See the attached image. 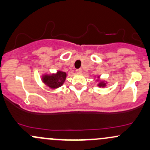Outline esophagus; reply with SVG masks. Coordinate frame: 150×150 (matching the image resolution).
<instances>
[{"mask_svg":"<svg viewBox=\"0 0 150 150\" xmlns=\"http://www.w3.org/2000/svg\"><path fill=\"white\" fill-rule=\"evenodd\" d=\"M82 72H83V70H82V69H77L76 70V72L78 74L82 73Z\"/></svg>","mask_w":150,"mask_h":150,"instance_id":"esophagus-1","label":"esophagus"}]
</instances>
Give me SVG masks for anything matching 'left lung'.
Masks as SVG:
<instances>
[{
  "label": "left lung",
  "instance_id": "left-lung-1",
  "mask_svg": "<svg viewBox=\"0 0 150 150\" xmlns=\"http://www.w3.org/2000/svg\"><path fill=\"white\" fill-rule=\"evenodd\" d=\"M98 78H100V76H98ZM98 81H99V83H98V86L103 87V88H104V87L106 86V83H105V81H103V80L101 81V80H98Z\"/></svg>",
  "mask_w": 150,
  "mask_h": 150
}]
</instances>
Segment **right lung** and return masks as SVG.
Returning a JSON list of instances; mask_svg holds the SVG:
<instances>
[{"label": "right lung", "mask_w": 150, "mask_h": 150, "mask_svg": "<svg viewBox=\"0 0 150 150\" xmlns=\"http://www.w3.org/2000/svg\"><path fill=\"white\" fill-rule=\"evenodd\" d=\"M67 74L65 72L57 71L55 74L42 75V82L50 88L56 89L62 86L66 79Z\"/></svg>", "instance_id": "obj_1"}]
</instances>
